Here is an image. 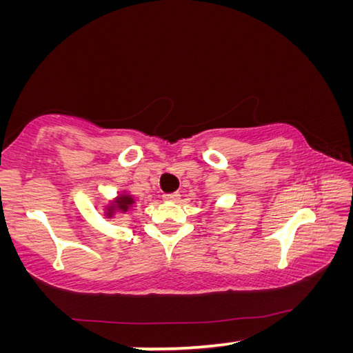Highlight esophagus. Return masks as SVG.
Here are the masks:
<instances>
[{
  "label": "esophagus",
  "mask_w": 353,
  "mask_h": 353,
  "mask_svg": "<svg viewBox=\"0 0 353 353\" xmlns=\"http://www.w3.org/2000/svg\"><path fill=\"white\" fill-rule=\"evenodd\" d=\"M163 199L165 201H170V202H177L179 199H181V193H166V194H163Z\"/></svg>",
  "instance_id": "1"
}]
</instances>
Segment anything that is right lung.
I'll use <instances>...</instances> for the list:
<instances>
[{
    "label": "right lung",
    "instance_id": "obj_1",
    "mask_svg": "<svg viewBox=\"0 0 353 353\" xmlns=\"http://www.w3.org/2000/svg\"><path fill=\"white\" fill-rule=\"evenodd\" d=\"M134 202H135L134 198H132V196H129V194L118 196L117 201L113 202L112 205L107 207V218H112L113 214H115V212H121V213L128 212L129 208L132 207Z\"/></svg>",
    "mask_w": 353,
    "mask_h": 353
}]
</instances>
